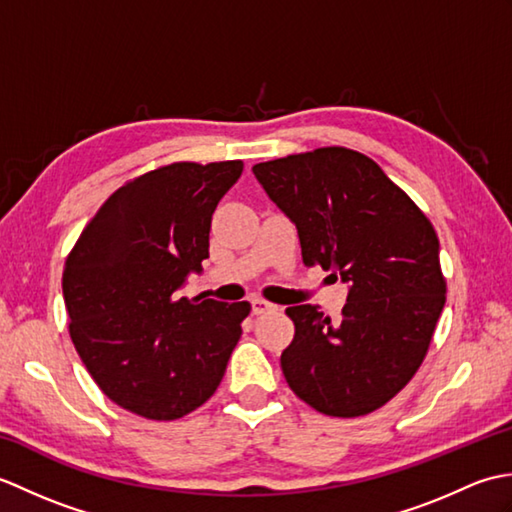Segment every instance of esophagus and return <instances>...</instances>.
I'll use <instances>...</instances> for the list:
<instances>
[{
    "instance_id": "esophagus-1",
    "label": "esophagus",
    "mask_w": 512,
    "mask_h": 512,
    "mask_svg": "<svg viewBox=\"0 0 512 512\" xmlns=\"http://www.w3.org/2000/svg\"><path fill=\"white\" fill-rule=\"evenodd\" d=\"M250 306H253V314H266L270 310H275L273 303L266 301V299H259V297L250 301Z\"/></svg>"
}]
</instances>
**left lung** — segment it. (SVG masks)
<instances>
[{
    "instance_id": "obj_1",
    "label": "left lung",
    "mask_w": 512,
    "mask_h": 512,
    "mask_svg": "<svg viewBox=\"0 0 512 512\" xmlns=\"http://www.w3.org/2000/svg\"><path fill=\"white\" fill-rule=\"evenodd\" d=\"M253 173L295 222L303 264L350 284L336 323L310 303L286 310L288 387L325 416L380 409L418 372L447 301L436 228L361 151L321 147Z\"/></svg>"
}]
</instances>
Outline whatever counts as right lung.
<instances>
[{"instance_id": "right-lung-1", "label": "right lung", "mask_w": 512, "mask_h": 512, "mask_svg": "<svg viewBox=\"0 0 512 512\" xmlns=\"http://www.w3.org/2000/svg\"><path fill=\"white\" fill-rule=\"evenodd\" d=\"M242 160L171 162L105 200L63 268L70 339L94 383L147 420H178L220 387L250 303L178 297L209 257L217 202Z\"/></svg>"}]
</instances>
